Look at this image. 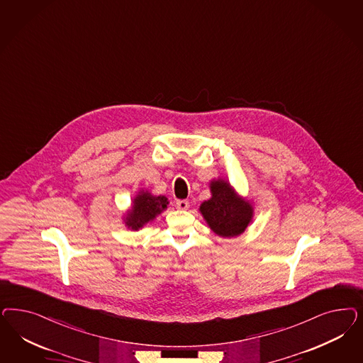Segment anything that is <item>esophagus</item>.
<instances>
[{
    "label": "esophagus",
    "mask_w": 363,
    "mask_h": 363,
    "mask_svg": "<svg viewBox=\"0 0 363 363\" xmlns=\"http://www.w3.org/2000/svg\"><path fill=\"white\" fill-rule=\"evenodd\" d=\"M176 207L179 210H187L188 207H189V201L188 200H177L176 201Z\"/></svg>",
    "instance_id": "obj_1"
}]
</instances>
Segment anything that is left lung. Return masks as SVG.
Segmentation results:
<instances>
[{"instance_id": "left-lung-1", "label": "left lung", "mask_w": 363, "mask_h": 363, "mask_svg": "<svg viewBox=\"0 0 363 363\" xmlns=\"http://www.w3.org/2000/svg\"><path fill=\"white\" fill-rule=\"evenodd\" d=\"M211 192L212 198L200 206V212L211 230L223 238L242 234L252 218V207L238 198L224 180L212 182Z\"/></svg>"}]
</instances>
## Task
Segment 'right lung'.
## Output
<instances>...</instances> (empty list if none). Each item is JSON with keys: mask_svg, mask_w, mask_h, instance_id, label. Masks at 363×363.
<instances>
[{"mask_svg": "<svg viewBox=\"0 0 363 363\" xmlns=\"http://www.w3.org/2000/svg\"><path fill=\"white\" fill-rule=\"evenodd\" d=\"M165 196H153L150 192H140L135 200L132 210L127 216V225L132 230H139L145 223L153 220L156 215L167 208Z\"/></svg>", "mask_w": 363, "mask_h": 363, "instance_id": "1", "label": "right lung"}]
</instances>
